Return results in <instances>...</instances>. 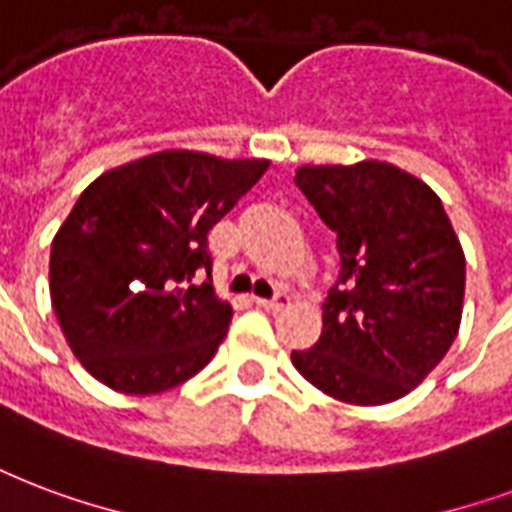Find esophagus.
I'll return each instance as SVG.
<instances>
[{
  "mask_svg": "<svg viewBox=\"0 0 512 512\" xmlns=\"http://www.w3.org/2000/svg\"><path fill=\"white\" fill-rule=\"evenodd\" d=\"M255 303L257 306L268 308V311H279V308L290 306V295L282 290V292H276L273 298H255Z\"/></svg>",
  "mask_w": 512,
  "mask_h": 512,
  "instance_id": "1",
  "label": "esophagus"
}]
</instances>
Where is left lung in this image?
Returning a JSON list of instances; mask_svg holds the SVG:
<instances>
[{"instance_id": "1", "label": "left lung", "mask_w": 512, "mask_h": 512, "mask_svg": "<svg viewBox=\"0 0 512 512\" xmlns=\"http://www.w3.org/2000/svg\"><path fill=\"white\" fill-rule=\"evenodd\" d=\"M295 185L335 233L341 273L300 376L354 405L400 400L459 330L464 255L440 198L392 163L303 166Z\"/></svg>"}]
</instances>
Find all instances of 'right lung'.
I'll use <instances>...</instances> for the list:
<instances>
[{
  "instance_id": "right-lung-1",
  "label": "right lung",
  "mask_w": 512,
  "mask_h": 512,
  "mask_svg": "<svg viewBox=\"0 0 512 512\" xmlns=\"http://www.w3.org/2000/svg\"><path fill=\"white\" fill-rule=\"evenodd\" d=\"M265 169L166 150L101 174L77 198L50 247V298L93 378L155 395L206 368L233 317L212 290L209 230Z\"/></svg>"
}]
</instances>
